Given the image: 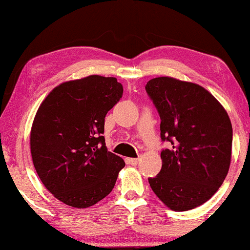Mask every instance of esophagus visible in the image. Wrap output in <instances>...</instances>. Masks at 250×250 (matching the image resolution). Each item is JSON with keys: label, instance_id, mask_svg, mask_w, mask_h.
Returning a JSON list of instances; mask_svg holds the SVG:
<instances>
[{"label": "esophagus", "instance_id": "esophagus-1", "mask_svg": "<svg viewBox=\"0 0 250 250\" xmlns=\"http://www.w3.org/2000/svg\"><path fill=\"white\" fill-rule=\"evenodd\" d=\"M126 162H127V164H129V165L135 166V165H138L139 158H127L126 159Z\"/></svg>", "mask_w": 250, "mask_h": 250}]
</instances>
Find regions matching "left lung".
<instances>
[{
  "label": "left lung",
  "instance_id": "obj_1",
  "mask_svg": "<svg viewBox=\"0 0 250 250\" xmlns=\"http://www.w3.org/2000/svg\"><path fill=\"white\" fill-rule=\"evenodd\" d=\"M159 112L162 169L149 179L156 196L175 211L193 209L214 196L231 164L232 125L223 105L206 88L163 76L146 85Z\"/></svg>",
  "mask_w": 250,
  "mask_h": 250
}]
</instances>
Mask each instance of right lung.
<instances>
[{
	"mask_svg": "<svg viewBox=\"0 0 250 250\" xmlns=\"http://www.w3.org/2000/svg\"><path fill=\"white\" fill-rule=\"evenodd\" d=\"M123 95L115 77L68 81L41 104L30 129V153L44 187L63 204L93 206L114 189L125 166L104 143V117Z\"/></svg>",
	"mask_w": 250,
	"mask_h": 250,
	"instance_id": "1",
	"label": "right lung"
}]
</instances>
